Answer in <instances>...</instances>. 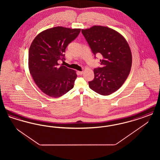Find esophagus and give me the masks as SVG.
Returning a JSON list of instances; mask_svg holds the SVG:
<instances>
[{"mask_svg": "<svg viewBox=\"0 0 160 160\" xmlns=\"http://www.w3.org/2000/svg\"><path fill=\"white\" fill-rule=\"evenodd\" d=\"M78 74H80V75H82V74L83 73V71H78Z\"/></svg>", "mask_w": 160, "mask_h": 160, "instance_id": "obj_1", "label": "esophagus"}]
</instances>
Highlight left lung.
<instances>
[{"label":"left lung","mask_w":160,"mask_h":160,"mask_svg":"<svg viewBox=\"0 0 160 160\" xmlns=\"http://www.w3.org/2000/svg\"><path fill=\"white\" fill-rule=\"evenodd\" d=\"M96 58L102 55L101 67L93 69L94 78L89 82V88L102 95H109L121 86L129 75L132 55L126 39L110 28L94 26L82 30Z\"/></svg>","instance_id":"1"}]
</instances>
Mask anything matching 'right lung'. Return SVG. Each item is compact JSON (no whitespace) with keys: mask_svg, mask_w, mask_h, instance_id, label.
Masks as SVG:
<instances>
[{"mask_svg":"<svg viewBox=\"0 0 160 160\" xmlns=\"http://www.w3.org/2000/svg\"><path fill=\"white\" fill-rule=\"evenodd\" d=\"M80 29L54 27L35 38L29 50V68L38 88L49 97L58 98L72 89L76 71L58 61H65V49L77 37Z\"/></svg>","mask_w":160,"mask_h":160,"instance_id":"obj_1","label":"right lung"}]
</instances>
